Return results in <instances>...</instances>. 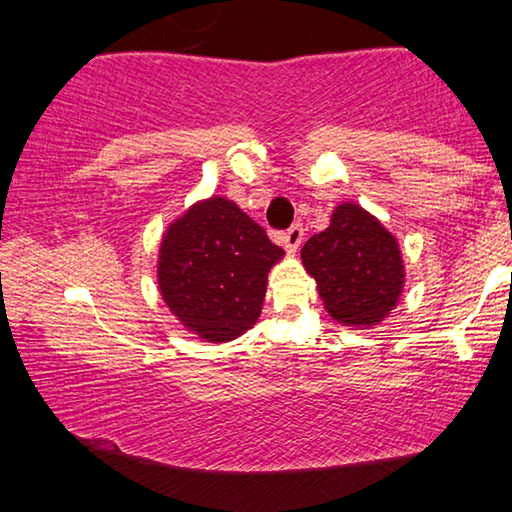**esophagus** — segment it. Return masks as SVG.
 Returning <instances> with one entry per match:
<instances>
[{"label": "esophagus", "instance_id": "1", "mask_svg": "<svg viewBox=\"0 0 512 512\" xmlns=\"http://www.w3.org/2000/svg\"><path fill=\"white\" fill-rule=\"evenodd\" d=\"M302 239H305V230H302L300 223H296V225H291L287 232H284L282 244H284V248L289 250V253H298Z\"/></svg>", "mask_w": 512, "mask_h": 512}]
</instances>
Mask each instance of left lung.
Listing matches in <instances>:
<instances>
[{"mask_svg":"<svg viewBox=\"0 0 512 512\" xmlns=\"http://www.w3.org/2000/svg\"><path fill=\"white\" fill-rule=\"evenodd\" d=\"M300 257L336 323L368 329L400 302L406 282L400 244L357 203L336 205L327 228L302 246Z\"/></svg>","mask_w":512,"mask_h":512,"instance_id":"1","label":"left lung"}]
</instances>
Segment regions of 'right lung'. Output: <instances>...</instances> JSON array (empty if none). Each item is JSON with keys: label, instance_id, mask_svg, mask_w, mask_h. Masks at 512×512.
Segmentation results:
<instances>
[{"label": "right lung", "instance_id": "obj_1", "mask_svg": "<svg viewBox=\"0 0 512 512\" xmlns=\"http://www.w3.org/2000/svg\"><path fill=\"white\" fill-rule=\"evenodd\" d=\"M284 257L237 203L210 196L169 223L158 253V289L187 332L235 341L262 314L268 271Z\"/></svg>", "mask_w": 512, "mask_h": 512}]
</instances>
